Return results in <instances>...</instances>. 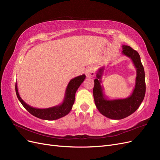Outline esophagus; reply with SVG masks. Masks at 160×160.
<instances>
[{
    "label": "esophagus",
    "instance_id": "obj_1",
    "mask_svg": "<svg viewBox=\"0 0 160 160\" xmlns=\"http://www.w3.org/2000/svg\"><path fill=\"white\" fill-rule=\"evenodd\" d=\"M85 75L88 78H92L95 75V69L93 67H89L85 70Z\"/></svg>",
    "mask_w": 160,
    "mask_h": 160
}]
</instances>
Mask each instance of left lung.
<instances>
[{
	"mask_svg": "<svg viewBox=\"0 0 160 160\" xmlns=\"http://www.w3.org/2000/svg\"><path fill=\"white\" fill-rule=\"evenodd\" d=\"M122 49V54L132 59L136 68L135 85L132 95L125 99H109L106 98L103 87L101 84L104 67L98 70L94 80L93 93L96 107L103 115L112 119H122L134 113L141 105L146 93L144 68L139 53L128 45H123Z\"/></svg>",
	"mask_w": 160,
	"mask_h": 160,
	"instance_id": "obj_1",
	"label": "left lung"
}]
</instances>
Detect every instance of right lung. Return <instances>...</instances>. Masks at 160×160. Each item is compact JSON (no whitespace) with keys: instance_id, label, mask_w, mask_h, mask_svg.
I'll use <instances>...</instances> for the list:
<instances>
[{"instance_id":"1","label":"right lung","mask_w":160,"mask_h":160,"mask_svg":"<svg viewBox=\"0 0 160 160\" xmlns=\"http://www.w3.org/2000/svg\"><path fill=\"white\" fill-rule=\"evenodd\" d=\"M85 77V75L83 74L72 79L67 87L64 100L62 101V103L61 105L54 106V107L49 108L38 109L32 108L31 106L27 104L21 99L20 95H19L17 83L15 85L16 94L18 100L20 101V102L23 105V107L31 115L41 119L55 120L64 117V116L70 112L72 105L74 104L75 102V96L76 91L79 88L81 84L83 83Z\"/></svg>"}]
</instances>
